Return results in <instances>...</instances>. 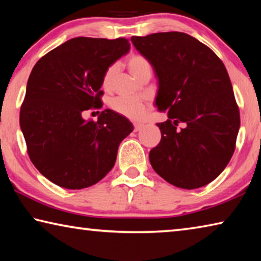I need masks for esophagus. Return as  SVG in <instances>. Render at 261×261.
Returning <instances> with one entry per match:
<instances>
[{"label":"esophagus","mask_w":261,"mask_h":261,"mask_svg":"<svg viewBox=\"0 0 261 261\" xmlns=\"http://www.w3.org/2000/svg\"><path fill=\"white\" fill-rule=\"evenodd\" d=\"M135 131H139L141 127H144V124L143 123H135Z\"/></svg>","instance_id":"1"}]
</instances>
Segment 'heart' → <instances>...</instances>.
I'll use <instances>...</instances> for the list:
<instances>
[{
  "label": "heart",
  "instance_id": "obj_1",
  "mask_svg": "<svg viewBox=\"0 0 261 261\" xmlns=\"http://www.w3.org/2000/svg\"><path fill=\"white\" fill-rule=\"evenodd\" d=\"M127 69L131 74L137 79L143 77L146 73H152V64L147 57L140 54L132 55L127 60ZM118 68L116 64L110 65L106 70L102 77V86L105 90H112L114 85L115 77H116ZM110 107L115 113L120 114L121 116L129 118L132 121L141 120L145 116L147 110L146 102L136 98H125V96H118L114 99L110 103Z\"/></svg>",
  "mask_w": 261,
  "mask_h": 261
}]
</instances>
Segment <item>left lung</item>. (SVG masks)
Wrapping results in <instances>:
<instances>
[{"mask_svg":"<svg viewBox=\"0 0 261 261\" xmlns=\"http://www.w3.org/2000/svg\"><path fill=\"white\" fill-rule=\"evenodd\" d=\"M159 79L161 140L149 152L156 174L180 189H198L222 173L235 151L240 109L230 78L218 55L182 32L132 37ZM182 124L184 126L178 128Z\"/></svg>","mask_w":261,"mask_h":261,"instance_id":"8db88e82","label":"left lung"}]
</instances>
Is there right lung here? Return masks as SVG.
<instances>
[{
    "label": "right lung",
    "mask_w": 261,
    "mask_h": 261,
    "mask_svg": "<svg viewBox=\"0 0 261 261\" xmlns=\"http://www.w3.org/2000/svg\"><path fill=\"white\" fill-rule=\"evenodd\" d=\"M130 49L129 40L79 37L47 53L31 72L19 124L35 168L70 190L98 183L115 165L121 141L134 125L105 109L98 121L85 110L102 107V77Z\"/></svg>",
    "instance_id": "add662e5"
}]
</instances>
